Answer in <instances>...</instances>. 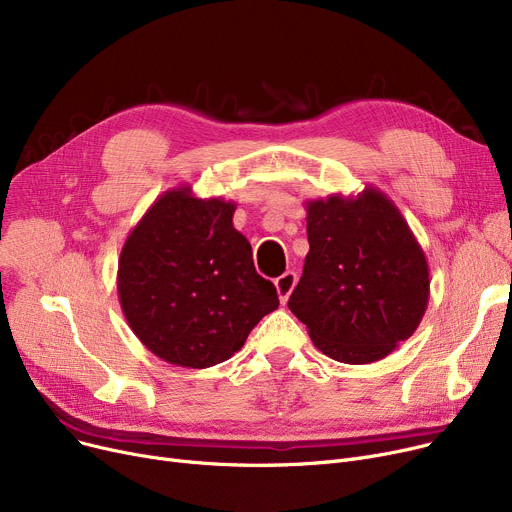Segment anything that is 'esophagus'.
<instances>
[{
  "label": "esophagus",
  "instance_id": "esophagus-1",
  "mask_svg": "<svg viewBox=\"0 0 512 512\" xmlns=\"http://www.w3.org/2000/svg\"><path fill=\"white\" fill-rule=\"evenodd\" d=\"M274 284H276V290H278L280 303L286 305L290 292L294 290V286H297V274H294V272H284L280 278L274 280Z\"/></svg>",
  "mask_w": 512,
  "mask_h": 512
}]
</instances>
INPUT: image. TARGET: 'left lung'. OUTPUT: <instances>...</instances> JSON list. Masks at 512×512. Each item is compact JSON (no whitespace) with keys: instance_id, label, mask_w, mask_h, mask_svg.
<instances>
[{"instance_id":"obj_1","label":"left lung","mask_w":512,"mask_h":512,"mask_svg":"<svg viewBox=\"0 0 512 512\" xmlns=\"http://www.w3.org/2000/svg\"><path fill=\"white\" fill-rule=\"evenodd\" d=\"M307 207L309 253L288 309L334 361L373 363L413 336L429 301L425 253L378 188Z\"/></svg>"}]
</instances>
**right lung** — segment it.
Segmentation results:
<instances>
[{
    "label": "right lung",
    "mask_w": 512,
    "mask_h": 512,
    "mask_svg": "<svg viewBox=\"0 0 512 512\" xmlns=\"http://www.w3.org/2000/svg\"><path fill=\"white\" fill-rule=\"evenodd\" d=\"M236 203L199 199L191 186L161 195L134 226L118 261L130 330L166 363L205 369L230 359L278 292L255 272L251 242L232 226Z\"/></svg>",
    "instance_id": "add662e5"
}]
</instances>
